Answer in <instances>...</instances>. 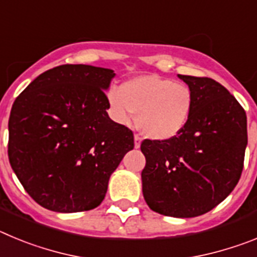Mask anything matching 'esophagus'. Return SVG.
I'll list each match as a JSON object with an SVG mask.
<instances>
[{
    "instance_id": "1",
    "label": "esophagus",
    "mask_w": 257,
    "mask_h": 257,
    "mask_svg": "<svg viewBox=\"0 0 257 257\" xmlns=\"http://www.w3.org/2000/svg\"><path fill=\"white\" fill-rule=\"evenodd\" d=\"M134 142H135V148H140V144H142V138L139 135L134 136Z\"/></svg>"
}]
</instances>
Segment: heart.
<instances>
[{
	"instance_id": "1",
	"label": "heart",
	"mask_w": 257,
	"mask_h": 257,
	"mask_svg": "<svg viewBox=\"0 0 257 257\" xmlns=\"http://www.w3.org/2000/svg\"><path fill=\"white\" fill-rule=\"evenodd\" d=\"M109 110L119 124H138L153 140H170L187 127L194 108L193 90L184 82L145 74L135 77L108 92Z\"/></svg>"
}]
</instances>
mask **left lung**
I'll list each match as a JSON object with an SVG mask.
<instances>
[{"mask_svg": "<svg viewBox=\"0 0 257 257\" xmlns=\"http://www.w3.org/2000/svg\"><path fill=\"white\" fill-rule=\"evenodd\" d=\"M194 94L183 133L170 140L142 143L143 196L156 212L196 217L221 203L237 185L247 147V117L215 79L178 74Z\"/></svg>", "mask_w": 257, "mask_h": 257, "instance_id": "left-lung-1", "label": "left lung"}]
</instances>
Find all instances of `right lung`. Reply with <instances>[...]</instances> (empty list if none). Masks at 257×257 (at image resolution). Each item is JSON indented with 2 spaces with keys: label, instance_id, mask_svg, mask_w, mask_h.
Here are the masks:
<instances>
[{
  "label": "right lung",
  "instance_id": "add662e5",
  "mask_svg": "<svg viewBox=\"0 0 257 257\" xmlns=\"http://www.w3.org/2000/svg\"><path fill=\"white\" fill-rule=\"evenodd\" d=\"M114 70L65 64L46 70L15 99L9 161L29 196L56 212L97 207L133 131L109 118L105 91Z\"/></svg>",
  "mask_w": 257,
  "mask_h": 257
}]
</instances>
